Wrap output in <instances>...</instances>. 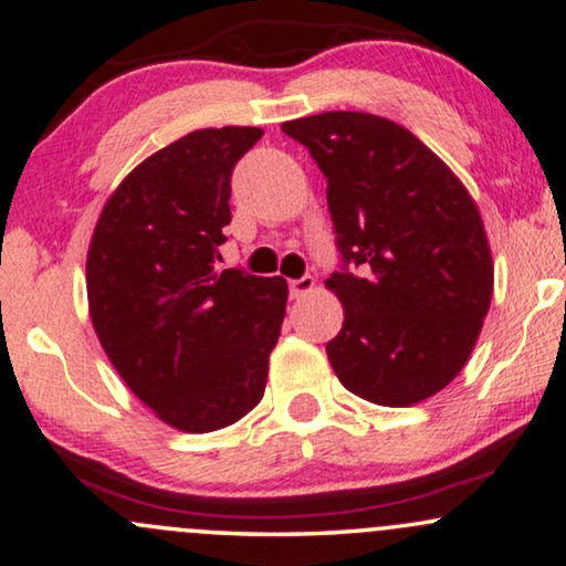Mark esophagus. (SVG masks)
I'll return each mask as SVG.
<instances>
[{"instance_id":"esophagus-1","label":"esophagus","mask_w":566,"mask_h":566,"mask_svg":"<svg viewBox=\"0 0 566 566\" xmlns=\"http://www.w3.org/2000/svg\"><path fill=\"white\" fill-rule=\"evenodd\" d=\"M312 291H314V277L312 275L293 277V281H289L291 298H301V296H306V293H312Z\"/></svg>"}]
</instances>
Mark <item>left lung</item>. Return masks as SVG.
I'll return each instance as SVG.
<instances>
[{
	"label": "left lung",
	"mask_w": 566,
	"mask_h": 566,
	"mask_svg": "<svg viewBox=\"0 0 566 566\" xmlns=\"http://www.w3.org/2000/svg\"><path fill=\"white\" fill-rule=\"evenodd\" d=\"M327 177L345 306L327 343L347 391L381 407L432 397L467 366L494 265L482 216L443 159L405 126L332 111L283 123Z\"/></svg>",
	"instance_id": "1"
}]
</instances>
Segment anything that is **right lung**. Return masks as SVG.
<instances>
[{
  "label": "right lung",
  "mask_w": 566,
  "mask_h": 566,
  "mask_svg": "<svg viewBox=\"0 0 566 566\" xmlns=\"http://www.w3.org/2000/svg\"><path fill=\"white\" fill-rule=\"evenodd\" d=\"M260 128H203L144 159L99 213L87 298L99 345L161 422L221 430L260 405L289 283L221 270L231 172Z\"/></svg>",
  "instance_id": "right-lung-1"
}]
</instances>
